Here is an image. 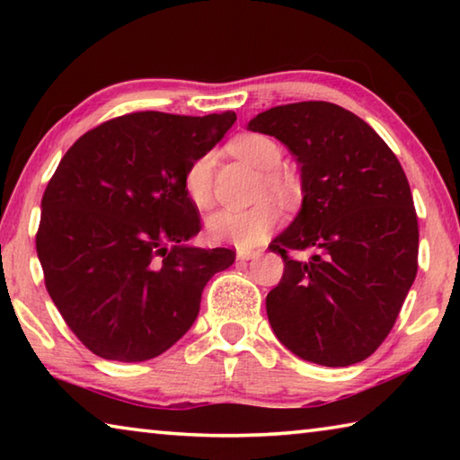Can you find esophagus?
I'll return each mask as SVG.
<instances>
[{
	"instance_id": "34e87169",
	"label": "esophagus",
	"mask_w": 460,
	"mask_h": 460,
	"mask_svg": "<svg viewBox=\"0 0 460 460\" xmlns=\"http://www.w3.org/2000/svg\"><path fill=\"white\" fill-rule=\"evenodd\" d=\"M260 252H255V249H237V260L239 261H247V260H253L258 258Z\"/></svg>"
}]
</instances>
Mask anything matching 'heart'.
<instances>
[{
	"instance_id": "b5f03b06",
	"label": "heart",
	"mask_w": 460,
	"mask_h": 460,
	"mask_svg": "<svg viewBox=\"0 0 460 460\" xmlns=\"http://www.w3.org/2000/svg\"><path fill=\"white\" fill-rule=\"evenodd\" d=\"M229 150L247 164L263 170L258 182V197H274L282 202H292L298 192V184L282 168V147L274 139L260 134L239 136L229 144ZM213 170L215 154L207 152L192 160L184 170L182 186L189 200L197 208H208L213 205ZM279 208L274 200H261L258 205L237 211V208H223V211L208 217V237L219 243L237 245L241 249L255 247L266 239L279 223Z\"/></svg>"
}]
</instances>
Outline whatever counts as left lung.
<instances>
[{
	"label": "left lung",
	"mask_w": 460,
	"mask_h": 460,
	"mask_svg": "<svg viewBox=\"0 0 460 460\" xmlns=\"http://www.w3.org/2000/svg\"><path fill=\"white\" fill-rule=\"evenodd\" d=\"M249 129L296 155L302 208L270 249L284 276L268 294L276 337L294 355L347 367L377 351L418 271V217L403 168L369 123L326 101L271 107ZM313 246L308 262L289 249Z\"/></svg>",
	"instance_id": "8db88e82"
}]
</instances>
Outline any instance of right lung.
I'll list each match as a JSON object with an SVG mask.
<instances>
[{
  "mask_svg": "<svg viewBox=\"0 0 460 460\" xmlns=\"http://www.w3.org/2000/svg\"><path fill=\"white\" fill-rule=\"evenodd\" d=\"M137 111L89 129L62 155L42 197L36 252L58 313L91 353L147 361L190 329L227 247L186 241L200 231L182 176L235 123Z\"/></svg>",
  "mask_w": 460,
  "mask_h": 460,
  "instance_id": "1",
  "label": "right lung"
}]
</instances>
